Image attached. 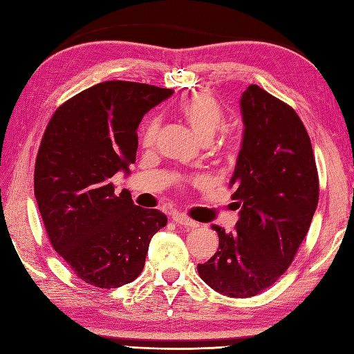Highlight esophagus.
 I'll list each match as a JSON object with an SVG mask.
<instances>
[{
	"label": "esophagus",
	"instance_id": "esophagus-1",
	"mask_svg": "<svg viewBox=\"0 0 354 354\" xmlns=\"http://www.w3.org/2000/svg\"><path fill=\"white\" fill-rule=\"evenodd\" d=\"M171 218H173V221H175V223H176L178 225H184V227H187V228H195V227H198V223H195V221L190 219V218H187L185 214H178V213H175Z\"/></svg>",
	"mask_w": 354,
	"mask_h": 354
}]
</instances>
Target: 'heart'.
Returning a JSON list of instances; mask_svg holds the SVG:
<instances>
[{
    "mask_svg": "<svg viewBox=\"0 0 354 354\" xmlns=\"http://www.w3.org/2000/svg\"><path fill=\"white\" fill-rule=\"evenodd\" d=\"M179 113L184 118V121L189 124L192 130L195 131L196 136L203 141H210L214 133L223 127L225 120V110L213 95L207 92H196L189 96L181 106H179ZM159 131V121H149L142 131V144L145 147H150L156 141ZM239 147L238 136L232 131H224L223 140L219 144V150L223 153L230 155L236 151Z\"/></svg>",
    "mask_w": 354,
    "mask_h": 354,
    "instance_id": "heart-1",
    "label": "heart"
}]
</instances>
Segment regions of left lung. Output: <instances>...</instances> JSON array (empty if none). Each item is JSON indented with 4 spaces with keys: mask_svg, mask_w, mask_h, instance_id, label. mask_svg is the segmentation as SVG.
Instances as JSON below:
<instances>
[{
    "mask_svg": "<svg viewBox=\"0 0 354 354\" xmlns=\"http://www.w3.org/2000/svg\"><path fill=\"white\" fill-rule=\"evenodd\" d=\"M244 140L230 185L241 207L233 233L213 225L219 248L198 273L230 297L272 287L299 250L319 199L310 136L295 109L252 84L241 98Z\"/></svg>",
    "mask_w": 354,
    "mask_h": 354,
    "instance_id": "left-lung-1",
    "label": "left lung"
}]
</instances>
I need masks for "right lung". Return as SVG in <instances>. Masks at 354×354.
Segmentation results:
<instances>
[{
  "label": "right lung",
  "mask_w": 354,
  "mask_h": 354,
  "mask_svg": "<svg viewBox=\"0 0 354 354\" xmlns=\"http://www.w3.org/2000/svg\"><path fill=\"white\" fill-rule=\"evenodd\" d=\"M171 88L104 81L55 110L35 162V198L48 241L80 279L118 288L141 274L149 244L167 216L115 192L129 173L142 116Z\"/></svg>",
  "instance_id": "add662e5"
}]
</instances>
